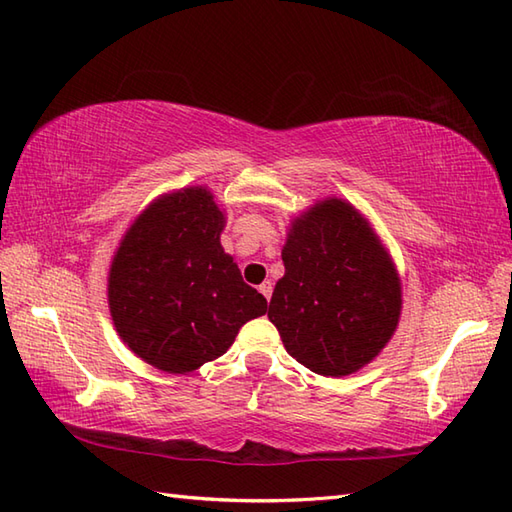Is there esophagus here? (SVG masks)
<instances>
[{
    "label": "esophagus",
    "instance_id": "1",
    "mask_svg": "<svg viewBox=\"0 0 512 512\" xmlns=\"http://www.w3.org/2000/svg\"><path fill=\"white\" fill-rule=\"evenodd\" d=\"M259 292L266 297V301L270 299V295H273V281H264L262 286H259Z\"/></svg>",
    "mask_w": 512,
    "mask_h": 512
}]
</instances>
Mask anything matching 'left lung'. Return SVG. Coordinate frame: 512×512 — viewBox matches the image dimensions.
Returning <instances> with one entry per match:
<instances>
[{
    "instance_id": "8db88e82",
    "label": "left lung",
    "mask_w": 512,
    "mask_h": 512,
    "mask_svg": "<svg viewBox=\"0 0 512 512\" xmlns=\"http://www.w3.org/2000/svg\"><path fill=\"white\" fill-rule=\"evenodd\" d=\"M286 275L268 306L286 352L321 376L374 361L396 332L400 277L374 228L350 202H317L290 224Z\"/></svg>"
}]
</instances>
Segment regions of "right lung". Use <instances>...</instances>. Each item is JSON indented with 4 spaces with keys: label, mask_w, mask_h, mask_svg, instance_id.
Wrapping results in <instances>:
<instances>
[{
    "label": "right lung",
    "mask_w": 512,
    "mask_h": 512,
    "mask_svg": "<svg viewBox=\"0 0 512 512\" xmlns=\"http://www.w3.org/2000/svg\"><path fill=\"white\" fill-rule=\"evenodd\" d=\"M226 217L204 187L162 195L127 228L107 279L123 343L145 363L187 374L215 361L239 328L266 312L220 233Z\"/></svg>",
    "instance_id": "right-lung-1"
}]
</instances>
